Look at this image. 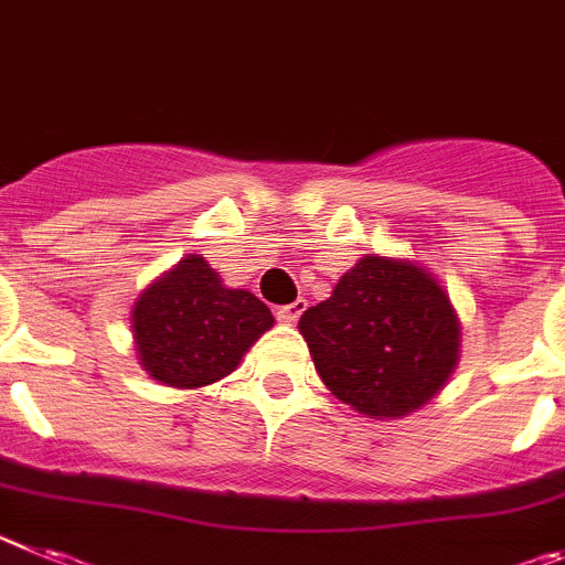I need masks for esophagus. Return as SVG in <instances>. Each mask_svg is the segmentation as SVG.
I'll list each match as a JSON object with an SVG mask.
<instances>
[{"label":"esophagus","mask_w":565,"mask_h":565,"mask_svg":"<svg viewBox=\"0 0 565 565\" xmlns=\"http://www.w3.org/2000/svg\"><path fill=\"white\" fill-rule=\"evenodd\" d=\"M303 309H307V301H292L287 303V307H278L276 318L281 320V323H295V320L301 318Z\"/></svg>","instance_id":"1"}]
</instances>
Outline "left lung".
<instances>
[{
    "label": "left lung",
    "instance_id": "8db88e82",
    "mask_svg": "<svg viewBox=\"0 0 565 565\" xmlns=\"http://www.w3.org/2000/svg\"><path fill=\"white\" fill-rule=\"evenodd\" d=\"M298 329L323 385L369 419L422 408L459 363L454 303L405 258L363 256Z\"/></svg>",
    "mask_w": 565,
    "mask_h": 565
}]
</instances>
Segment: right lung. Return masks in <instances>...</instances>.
I'll list each match as a JSON object with an SVG mask.
<instances>
[{
    "label": "right lung",
    "instance_id": "add662e5",
    "mask_svg": "<svg viewBox=\"0 0 565 565\" xmlns=\"http://www.w3.org/2000/svg\"><path fill=\"white\" fill-rule=\"evenodd\" d=\"M270 309L231 289L194 253L143 289L131 309L137 360L171 388H202L227 377L273 327Z\"/></svg>",
    "mask_w": 565,
    "mask_h": 565
}]
</instances>
